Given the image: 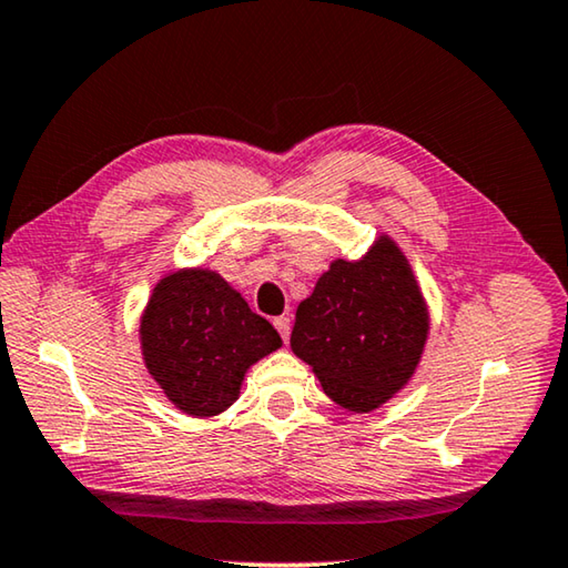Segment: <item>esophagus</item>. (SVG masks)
Wrapping results in <instances>:
<instances>
[{"label":"esophagus","mask_w":568,"mask_h":568,"mask_svg":"<svg viewBox=\"0 0 568 568\" xmlns=\"http://www.w3.org/2000/svg\"><path fill=\"white\" fill-rule=\"evenodd\" d=\"M273 325H275V331L281 333L283 341L291 338V318H287V315H277V318L273 321Z\"/></svg>","instance_id":"1"}]
</instances>
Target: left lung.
Returning <instances> with one entry per match:
<instances>
[{
  "instance_id": "1",
  "label": "left lung",
  "mask_w": 568,
  "mask_h": 568,
  "mask_svg": "<svg viewBox=\"0 0 568 568\" xmlns=\"http://www.w3.org/2000/svg\"><path fill=\"white\" fill-rule=\"evenodd\" d=\"M426 335V305L406 257L381 237L363 261L331 265L297 305L291 345L335 403L368 413L406 386Z\"/></svg>"
}]
</instances>
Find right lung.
Listing matches in <instances>:
<instances>
[{
	"instance_id": "right-lung-1",
	"label": "right lung",
	"mask_w": 568,
	"mask_h": 568,
	"mask_svg": "<svg viewBox=\"0 0 568 568\" xmlns=\"http://www.w3.org/2000/svg\"><path fill=\"white\" fill-rule=\"evenodd\" d=\"M140 333L152 378L190 416H217L233 406L250 365L281 348L273 325L210 271L162 277Z\"/></svg>"
}]
</instances>
